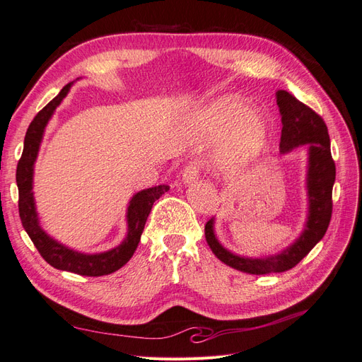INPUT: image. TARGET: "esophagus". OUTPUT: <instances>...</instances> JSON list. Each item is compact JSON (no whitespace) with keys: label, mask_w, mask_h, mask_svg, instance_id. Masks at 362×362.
<instances>
[{"label":"esophagus","mask_w":362,"mask_h":362,"mask_svg":"<svg viewBox=\"0 0 362 362\" xmlns=\"http://www.w3.org/2000/svg\"><path fill=\"white\" fill-rule=\"evenodd\" d=\"M199 175V164L198 163H190L187 168L182 170V182L184 184H192L198 180Z\"/></svg>","instance_id":"1"}]
</instances>
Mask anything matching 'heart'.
Returning <instances> with one entry per match:
<instances>
[{"label": "heart", "instance_id": "1", "mask_svg": "<svg viewBox=\"0 0 362 362\" xmlns=\"http://www.w3.org/2000/svg\"><path fill=\"white\" fill-rule=\"evenodd\" d=\"M199 120L211 139L222 137L232 129L216 157V166L223 175H242L264 156L270 137L269 122L261 112L249 110L242 98H218L204 108Z\"/></svg>", "mask_w": 362, "mask_h": 362}]
</instances>
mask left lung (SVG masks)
<instances>
[{
	"instance_id": "8db88e82",
	"label": "left lung",
	"mask_w": 362,
	"mask_h": 362,
	"mask_svg": "<svg viewBox=\"0 0 362 362\" xmlns=\"http://www.w3.org/2000/svg\"><path fill=\"white\" fill-rule=\"evenodd\" d=\"M276 104L279 107L282 131L279 151L288 154L293 149L306 145V221L300 235L278 254L267 257H245L226 249L216 235V218H210L205 225L206 243L213 254L235 270L249 275H266L281 273L293 269L308 252L323 238L332 214V187L335 182V163L331 156V140L323 119L313 112L308 105L288 93L276 92Z\"/></svg>"
}]
</instances>
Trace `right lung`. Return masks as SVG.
Returning <instances> with one entry per match:
<instances>
[{"label": "right lung", "mask_w": 362, "mask_h": 362, "mask_svg": "<svg viewBox=\"0 0 362 362\" xmlns=\"http://www.w3.org/2000/svg\"><path fill=\"white\" fill-rule=\"evenodd\" d=\"M74 83L63 87L54 100L42 108L33 119L24 139V151L16 169V184L19 190V217L31 242L35 243L39 254L54 269L66 270L81 276H104L125 266L136 252L141 233L151 213V208L161 194L169 190V185L160 184L154 187L144 189L133 194L127 206V235L122 243L98 254H84L74 250L52 238L42 228L36 210L35 193H33V177H35V164L40 149V144L45 128L51 120L56 108L69 93Z\"/></svg>", "instance_id": "right-lung-1"}]
</instances>
